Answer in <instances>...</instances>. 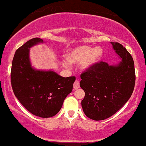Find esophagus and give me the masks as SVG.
I'll use <instances>...</instances> for the list:
<instances>
[{
    "instance_id": "obj_1",
    "label": "esophagus",
    "mask_w": 146,
    "mask_h": 146,
    "mask_svg": "<svg viewBox=\"0 0 146 146\" xmlns=\"http://www.w3.org/2000/svg\"><path fill=\"white\" fill-rule=\"evenodd\" d=\"M79 88H80V83L78 81H75L74 84H73V90H77Z\"/></svg>"
}]
</instances>
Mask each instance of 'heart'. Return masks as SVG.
<instances>
[{"label": "heart", "instance_id": "obj_1", "mask_svg": "<svg viewBox=\"0 0 146 146\" xmlns=\"http://www.w3.org/2000/svg\"><path fill=\"white\" fill-rule=\"evenodd\" d=\"M103 56V51L100 47H93L89 45H80L73 47L66 54L67 61L62 62L66 67L69 66V63L80 64V68L82 71H87L99 62Z\"/></svg>", "mask_w": 146, "mask_h": 146}]
</instances>
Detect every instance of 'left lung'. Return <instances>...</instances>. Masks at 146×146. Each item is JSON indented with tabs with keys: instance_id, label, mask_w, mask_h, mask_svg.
Returning a JSON list of instances; mask_svg holds the SVG:
<instances>
[{
	"instance_id": "left-lung-1",
	"label": "left lung",
	"mask_w": 146,
	"mask_h": 146,
	"mask_svg": "<svg viewBox=\"0 0 146 146\" xmlns=\"http://www.w3.org/2000/svg\"><path fill=\"white\" fill-rule=\"evenodd\" d=\"M120 61L110 65L101 62L81 75L80 86L85 92L82 101L84 113L94 120L111 117L129 101L134 90V61L119 43L111 42Z\"/></svg>"
}]
</instances>
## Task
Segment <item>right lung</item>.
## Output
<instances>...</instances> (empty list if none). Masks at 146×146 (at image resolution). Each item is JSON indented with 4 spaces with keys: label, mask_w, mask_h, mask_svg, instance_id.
Wrapping results in <instances>:
<instances>
[{
    "label": "right lung",
    "mask_w": 146,
    "mask_h": 146,
    "mask_svg": "<svg viewBox=\"0 0 146 146\" xmlns=\"http://www.w3.org/2000/svg\"><path fill=\"white\" fill-rule=\"evenodd\" d=\"M44 43L41 38H34L17 49L12 62L11 81L14 94L23 106L33 115L45 118L58 113L73 90L75 77L64 78L53 70L33 67L30 49Z\"/></svg>",
    "instance_id": "add662e5"
}]
</instances>
